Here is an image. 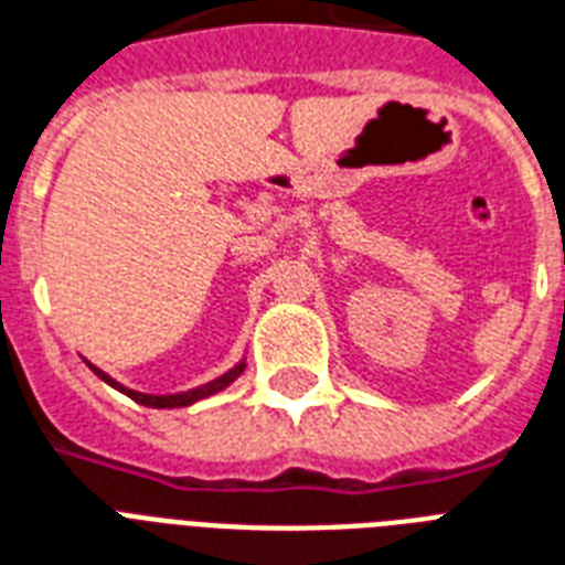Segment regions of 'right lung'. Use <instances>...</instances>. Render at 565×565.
Returning a JSON list of instances; mask_svg holds the SVG:
<instances>
[{"mask_svg":"<svg viewBox=\"0 0 565 565\" xmlns=\"http://www.w3.org/2000/svg\"><path fill=\"white\" fill-rule=\"evenodd\" d=\"M92 370H94V373H97V376L103 379V382H109L111 387H118V391H124V394H127L129 399H136V403H141V406H150V408H180V406H192L195 399L210 397V394H215V391H222V387L231 385V382H234V379L239 376V373H243L245 364H236L234 370H227L225 376L213 379V382H206V385L195 387V391H183V394H168V397H153V394H139V391H129V387L118 385L115 379L106 376L103 370H97V367H92Z\"/></svg>","mask_w":565,"mask_h":565,"instance_id":"right-lung-1","label":"right lung"}]
</instances>
